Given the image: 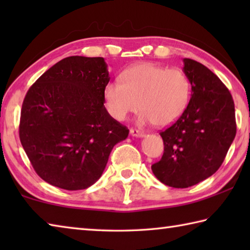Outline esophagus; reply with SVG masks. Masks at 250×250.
Listing matches in <instances>:
<instances>
[{
  "mask_svg": "<svg viewBox=\"0 0 250 250\" xmlns=\"http://www.w3.org/2000/svg\"><path fill=\"white\" fill-rule=\"evenodd\" d=\"M130 134L132 135V137H137V138H143L146 135L145 132H142V131L137 130V129H131Z\"/></svg>",
  "mask_w": 250,
  "mask_h": 250,
  "instance_id": "1",
  "label": "esophagus"
}]
</instances>
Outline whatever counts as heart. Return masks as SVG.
<instances>
[{"instance_id":"1","label":"heart","mask_w":250,"mask_h":250,"mask_svg":"<svg viewBox=\"0 0 250 250\" xmlns=\"http://www.w3.org/2000/svg\"><path fill=\"white\" fill-rule=\"evenodd\" d=\"M120 80L109 82L104 89L105 107L116 120H125L140 107L141 124L164 128L174 124L188 104L191 84L180 69L140 62L126 68Z\"/></svg>"}]
</instances>
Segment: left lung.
I'll list each match as a JSON object with an SVG mask.
<instances>
[{"instance_id": "obj_1", "label": "left lung", "mask_w": 250, "mask_h": 250, "mask_svg": "<svg viewBox=\"0 0 250 250\" xmlns=\"http://www.w3.org/2000/svg\"><path fill=\"white\" fill-rule=\"evenodd\" d=\"M191 100L179 119L161 131L164 153L151 167L156 179L175 188L193 186L213 175L236 135L235 105L229 90L201 62L184 58Z\"/></svg>"}]
</instances>
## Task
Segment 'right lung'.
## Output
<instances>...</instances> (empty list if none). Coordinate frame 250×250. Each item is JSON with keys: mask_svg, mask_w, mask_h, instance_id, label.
I'll list each match as a JSON object with an SVG mask.
<instances>
[{"mask_svg": "<svg viewBox=\"0 0 250 250\" xmlns=\"http://www.w3.org/2000/svg\"><path fill=\"white\" fill-rule=\"evenodd\" d=\"M110 77L103 57L70 56L36 80L25 96L20 139L34 170L67 191L100 179L110 152L129 134L109 115L104 89Z\"/></svg>", "mask_w": 250, "mask_h": 250, "instance_id": "1", "label": "right lung"}]
</instances>
